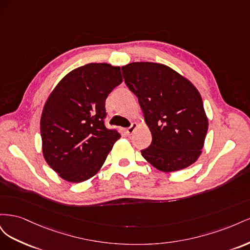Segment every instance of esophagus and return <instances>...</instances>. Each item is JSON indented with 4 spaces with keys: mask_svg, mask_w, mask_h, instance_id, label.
Instances as JSON below:
<instances>
[{
    "mask_svg": "<svg viewBox=\"0 0 250 250\" xmlns=\"http://www.w3.org/2000/svg\"><path fill=\"white\" fill-rule=\"evenodd\" d=\"M138 124L137 123H132V125L131 126H129L128 128H126V133L128 134V135H130V134H132L133 132H134V130L137 129L138 128Z\"/></svg>",
    "mask_w": 250,
    "mask_h": 250,
    "instance_id": "1",
    "label": "esophagus"
}]
</instances>
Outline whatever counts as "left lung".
<instances>
[{
    "mask_svg": "<svg viewBox=\"0 0 250 250\" xmlns=\"http://www.w3.org/2000/svg\"><path fill=\"white\" fill-rule=\"evenodd\" d=\"M122 72L152 134L151 145L141 151L143 157L166 173L194 164L202 152L208 128L198 89L162 63L132 62L122 66Z\"/></svg>",
    "mask_w": 250,
    "mask_h": 250,
    "instance_id": "8db88e82",
    "label": "left lung"
}]
</instances>
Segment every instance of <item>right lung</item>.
I'll return each mask as SVG.
<instances>
[{"mask_svg": "<svg viewBox=\"0 0 250 250\" xmlns=\"http://www.w3.org/2000/svg\"><path fill=\"white\" fill-rule=\"evenodd\" d=\"M123 81L120 66L87 63L58 82L42 112V154L62 179L82 183L101 169L121 135L104 126L105 100Z\"/></svg>", "mask_w": 250, "mask_h": 250, "instance_id": "1", "label": "right lung"}]
</instances>
